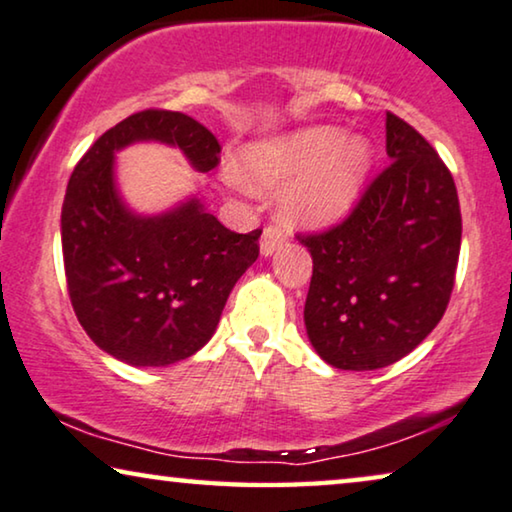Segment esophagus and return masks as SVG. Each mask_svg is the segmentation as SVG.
Segmentation results:
<instances>
[{
    "instance_id": "esophagus-1",
    "label": "esophagus",
    "mask_w": 512,
    "mask_h": 512,
    "mask_svg": "<svg viewBox=\"0 0 512 512\" xmlns=\"http://www.w3.org/2000/svg\"><path fill=\"white\" fill-rule=\"evenodd\" d=\"M284 242H286L284 233H281L279 228L268 226V228H265V231H263V235H261V256H263V258L272 256L274 251H277Z\"/></svg>"
}]
</instances>
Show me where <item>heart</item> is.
<instances>
[{
    "mask_svg": "<svg viewBox=\"0 0 512 512\" xmlns=\"http://www.w3.org/2000/svg\"><path fill=\"white\" fill-rule=\"evenodd\" d=\"M372 164L367 138L307 127L249 143L240 154V180L254 191L286 187L281 203L288 224L323 228L358 201Z\"/></svg>",
    "mask_w": 512,
    "mask_h": 512,
    "instance_id": "1",
    "label": "heart"
}]
</instances>
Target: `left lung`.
Returning a JSON list of instances; mask_svg holds the SVG:
<instances>
[{
    "label": "left lung",
    "mask_w": 512,
    "mask_h": 512,
    "mask_svg": "<svg viewBox=\"0 0 512 512\" xmlns=\"http://www.w3.org/2000/svg\"><path fill=\"white\" fill-rule=\"evenodd\" d=\"M392 164L344 224L300 238L314 261L305 328L337 369L369 372L411 353L441 321L462 242L453 175L420 133L385 115Z\"/></svg>",
    "instance_id": "8db88e82"
}]
</instances>
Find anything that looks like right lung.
Here are the masks:
<instances>
[{"instance_id":"1","label":"right lung","mask_w":512,"mask_h":512,"mask_svg":"<svg viewBox=\"0 0 512 512\" xmlns=\"http://www.w3.org/2000/svg\"><path fill=\"white\" fill-rule=\"evenodd\" d=\"M161 143L207 173L219 140L201 122L143 110L108 129L78 161L62 205V254L71 305L92 342L131 367H168L194 355L258 258L261 231H228L198 194L143 214L124 201L117 152Z\"/></svg>"}]
</instances>
